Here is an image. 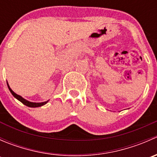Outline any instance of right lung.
I'll return each mask as SVG.
<instances>
[{
    "instance_id": "obj_1",
    "label": "right lung",
    "mask_w": 157,
    "mask_h": 157,
    "mask_svg": "<svg viewBox=\"0 0 157 157\" xmlns=\"http://www.w3.org/2000/svg\"><path fill=\"white\" fill-rule=\"evenodd\" d=\"M7 83V86H8V88H9V90H10V93H12L13 96L14 97L16 98V99H18L19 101H20V102H21L22 103L24 104L25 105H26V106L32 107V108H36V107H40V106H42V105H45V104H46L47 102H48V101H46V102H29V101H27V100H26V99H23V98L22 97V96H20V95H17V93H14V92L12 90H11L10 86H9L8 83Z\"/></svg>"
}]
</instances>
